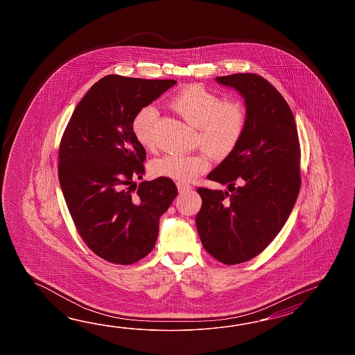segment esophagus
Segmentation results:
<instances>
[{
  "mask_svg": "<svg viewBox=\"0 0 355 355\" xmlns=\"http://www.w3.org/2000/svg\"><path fill=\"white\" fill-rule=\"evenodd\" d=\"M178 185V190L180 191V193H184V191H189V190H191V187L188 185V184H184V182H178L176 184Z\"/></svg>",
  "mask_w": 355,
  "mask_h": 355,
  "instance_id": "1",
  "label": "esophagus"
}]
</instances>
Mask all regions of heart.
I'll return each mask as SVG.
<instances>
[{
  "instance_id": "heart-1",
  "label": "heart",
  "mask_w": 355,
  "mask_h": 355,
  "mask_svg": "<svg viewBox=\"0 0 355 355\" xmlns=\"http://www.w3.org/2000/svg\"><path fill=\"white\" fill-rule=\"evenodd\" d=\"M171 107L190 125L198 129L196 142L216 157H226L240 142L246 124V112L240 101H223L217 94L193 85L176 94ZM157 110L142 106L132 119V133L146 150L153 148V128ZM211 166L209 156L204 152L191 155H165L153 159L151 173L157 178L191 181Z\"/></svg>"
}]
</instances>
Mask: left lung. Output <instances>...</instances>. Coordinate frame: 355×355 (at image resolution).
I'll return each instance as SVG.
<instances>
[{"label":"left lung","mask_w":355,"mask_h":355,"mask_svg":"<svg viewBox=\"0 0 355 355\" xmlns=\"http://www.w3.org/2000/svg\"><path fill=\"white\" fill-rule=\"evenodd\" d=\"M216 81L240 92L246 124L234 151L207 176L228 191L198 189L196 222L204 249L234 265L259 255L287 222L301 188V148L293 113L272 83L254 73Z\"/></svg>","instance_id":"1"}]
</instances>
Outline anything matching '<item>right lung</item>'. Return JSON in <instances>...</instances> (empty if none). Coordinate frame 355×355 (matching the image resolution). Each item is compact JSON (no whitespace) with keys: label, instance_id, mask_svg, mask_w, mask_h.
Returning <instances> with one entry per match:
<instances>
[{"label":"right lung","instance_id":"1","mask_svg":"<svg viewBox=\"0 0 355 355\" xmlns=\"http://www.w3.org/2000/svg\"><path fill=\"white\" fill-rule=\"evenodd\" d=\"M175 80L109 75L76 106L60 144L58 178L68 211L85 243L113 264L130 265L151 252L159 217L178 189L174 181H142L146 150L132 119Z\"/></svg>","mask_w":355,"mask_h":355}]
</instances>
